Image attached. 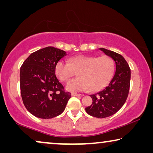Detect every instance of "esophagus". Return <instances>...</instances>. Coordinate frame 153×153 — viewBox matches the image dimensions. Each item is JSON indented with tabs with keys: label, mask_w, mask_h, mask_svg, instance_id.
<instances>
[{
	"label": "esophagus",
	"mask_w": 153,
	"mask_h": 153,
	"mask_svg": "<svg viewBox=\"0 0 153 153\" xmlns=\"http://www.w3.org/2000/svg\"><path fill=\"white\" fill-rule=\"evenodd\" d=\"M72 96H76V97H83V95H81V94L75 93H72Z\"/></svg>",
	"instance_id": "1"
}]
</instances>
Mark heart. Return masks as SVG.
I'll list each match as a JSON object with an SVG mask.
<instances>
[{
	"label": "heart",
	"mask_w": 153,
	"mask_h": 153,
	"mask_svg": "<svg viewBox=\"0 0 153 153\" xmlns=\"http://www.w3.org/2000/svg\"><path fill=\"white\" fill-rule=\"evenodd\" d=\"M114 62L109 56L79 55L68 62L59 61L55 72L60 81L67 82L78 72L79 77L70 81L66 89L71 92L99 91L107 85L114 73Z\"/></svg>",
	"instance_id": "obj_1"
}]
</instances>
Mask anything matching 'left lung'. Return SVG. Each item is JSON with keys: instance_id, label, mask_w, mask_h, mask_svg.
I'll return each instance as SVG.
<instances>
[{"instance_id": "left-lung-1", "label": "left lung", "mask_w": 153, "mask_h": 153, "mask_svg": "<svg viewBox=\"0 0 153 153\" xmlns=\"http://www.w3.org/2000/svg\"><path fill=\"white\" fill-rule=\"evenodd\" d=\"M100 50L114 60L115 72L107 86L99 93L90 95L93 104L85 108V111L90 116L104 118L116 114L126 102L130 85L131 71L128 63L120 54L104 48H100Z\"/></svg>"}]
</instances>
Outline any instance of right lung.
<instances>
[{
  "label": "right lung",
  "mask_w": 153,
  "mask_h": 153,
  "mask_svg": "<svg viewBox=\"0 0 153 153\" xmlns=\"http://www.w3.org/2000/svg\"><path fill=\"white\" fill-rule=\"evenodd\" d=\"M66 52L47 47L33 52L20 69V88L26 109L37 118L49 119L64 111L71 93L56 76L57 62Z\"/></svg>",
  "instance_id": "add662e5"
}]
</instances>
